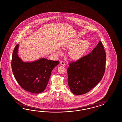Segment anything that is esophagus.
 <instances>
[{
    "label": "esophagus",
    "mask_w": 122,
    "mask_h": 122,
    "mask_svg": "<svg viewBox=\"0 0 122 122\" xmlns=\"http://www.w3.org/2000/svg\"><path fill=\"white\" fill-rule=\"evenodd\" d=\"M60 64L62 66H65V63L63 61H61L60 62Z\"/></svg>",
    "instance_id": "34e87169"
}]
</instances>
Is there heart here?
Instances as JSON below:
<instances>
[{"label":"heart","instance_id":"1","mask_svg":"<svg viewBox=\"0 0 122 122\" xmlns=\"http://www.w3.org/2000/svg\"><path fill=\"white\" fill-rule=\"evenodd\" d=\"M89 41L75 39L67 45V47L72 48L69 53L71 59L78 60L82 58L89 47Z\"/></svg>","mask_w":122,"mask_h":122}]
</instances>
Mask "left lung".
I'll use <instances>...</instances> for the list:
<instances>
[{
    "label": "left lung",
    "mask_w": 122,
    "mask_h": 122,
    "mask_svg": "<svg viewBox=\"0 0 122 122\" xmlns=\"http://www.w3.org/2000/svg\"><path fill=\"white\" fill-rule=\"evenodd\" d=\"M106 61V54L99 41L91 53L69 63L67 82L71 92L75 95H82L93 89L103 76Z\"/></svg>",
    "instance_id": "left-lung-1"
}]
</instances>
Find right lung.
Returning a JSON list of instances; mask_svg holds the SVG:
<instances>
[{
    "label": "right lung",
    "instance_id": "right-lung-1",
    "mask_svg": "<svg viewBox=\"0 0 122 122\" xmlns=\"http://www.w3.org/2000/svg\"><path fill=\"white\" fill-rule=\"evenodd\" d=\"M19 44L13 50L11 69L16 81L22 89L33 93L44 91L52 70L59 61L41 58L31 62H24L18 55Z\"/></svg>",
    "mask_w": 122,
    "mask_h": 122
}]
</instances>
